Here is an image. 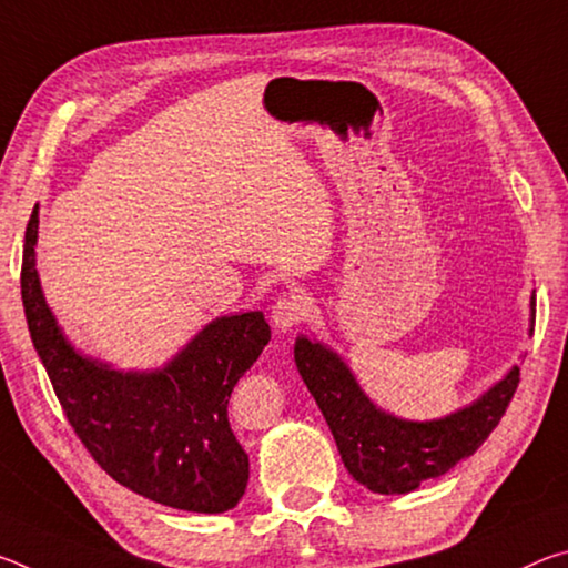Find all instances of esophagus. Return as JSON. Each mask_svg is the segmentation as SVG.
I'll use <instances>...</instances> for the list:
<instances>
[{"mask_svg": "<svg viewBox=\"0 0 568 568\" xmlns=\"http://www.w3.org/2000/svg\"><path fill=\"white\" fill-rule=\"evenodd\" d=\"M303 315H305L303 297L301 295H283V297H277L273 305L271 323L277 333H287L303 321Z\"/></svg>", "mask_w": 568, "mask_h": 568, "instance_id": "esophagus-1", "label": "esophagus"}]
</instances>
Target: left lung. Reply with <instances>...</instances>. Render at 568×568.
Wrapping results in <instances>:
<instances>
[{
    "label": "left lung",
    "mask_w": 568,
    "mask_h": 568,
    "mask_svg": "<svg viewBox=\"0 0 568 568\" xmlns=\"http://www.w3.org/2000/svg\"><path fill=\"white\" fill-rule=\"evenodd\" d=\"M531 295V325L534 333ZM295 365L338 446L348 474L373 494H408L474 456L511 403L518 365L468 406L434 420H408L378 408L328 345L297 335Z\"/></svg>",
    "instance_id": "1"
}]
</instances>
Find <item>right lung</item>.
<instances>
[{
  "instance_id": "1",
  "label": "right lung",
  "mask_w": 568,
  "mask_h": 568,
  "mask_svg": "<svg viewBox=\"0 0 568 568\" xmlns=\"http://www.w3.org/2000/svg\"><path fill=\"white\" fill-rule=\"evenodd\" d=\"M40 207L24 233L27 325L67 420L92 458L130 491L195 514H223L247 486V454L230 428L227 398L271 341L261 311L203 325L152 371H120L67 338L37 273Z\"/></svg>"
}]
</instances>
